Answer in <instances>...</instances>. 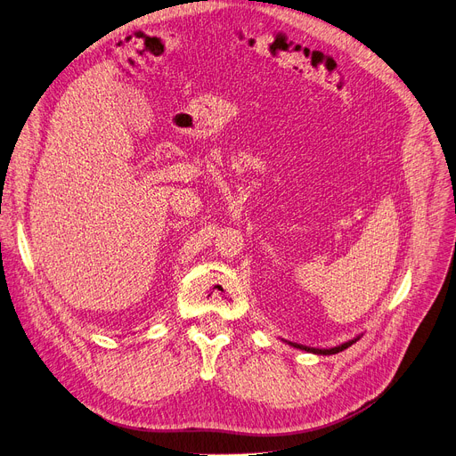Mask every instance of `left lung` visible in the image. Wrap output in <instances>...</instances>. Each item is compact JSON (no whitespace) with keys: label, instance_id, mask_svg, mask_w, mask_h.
Segmentation results:
<instances>
[{"label":"left lung","instance_id":"obj_1","mask_svg":"<svg viewBox=\"0 0 456 456\" xmlns=\"http://www.w3.org/2000/svg\"><path fill=\"white\" fill-rule=\"evenodd\" d=\"M361 337H355V338H352V340H348V342H344V344H338V346H335V348H311V346H303V344H297V342H288L289 346H294V348H299V350H305V352H308V354H318V355H333V354H338V352H342V350H346V348H350V346L354 344V342H357Z\"/></svg>","mask_w":456,"mask_h":456}]
</instances>
